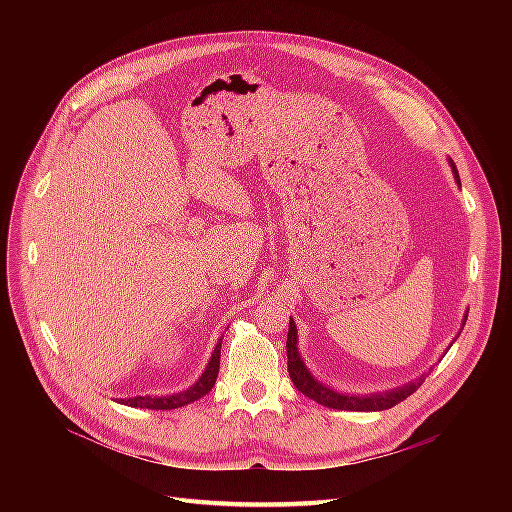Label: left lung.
I'll use <instances>...</instances> for the list:
<instances>
[{
	"label": "left lung",
	"instance_id": "left-lung-1",
	"mask_svg": "<svg viewBox=\"0 0 512 512\" xmlns=\"http://www.w3.org/2000/svg\"><path fill=\"white\" fill-rule=\"evenodd\" d=\"M452 172H454V180L458 186L460 184V176L456 170V164L452 158H448ZM468 314H464L462 326L466 324ZM456 340V338H454ZM287 371H289V379L294 381L296 389L306 395L308 399L330 407V409H340V411H385L395 407L397 403L405 401L409 395H413L421 383L425 381V375H419L417 379L399 385L395 389L389 391H379V393H367V395H352V393H342V391H334L332 387L324 385L322 381H318L306 367V362L298 350V326L294 322V318H289V328H287ZM452 346V344H450ZM431 371V369H429Z\"/></svg>",
	"mask_w": 512,
	"mask_h": 512
}]
</instances>
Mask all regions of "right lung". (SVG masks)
<instances>
[{"instance_id":"right-lung-1","label":"right lung","mask_w":512,"mask_h":512,"mask_svg":"<svg viewBox=\"0 0 512 512\" xmlns=\"http://www.w3.org/2000/svg\"><path fill=\"white\" fill-rule=\"evenodd\" d=\"M221 342L223 336L218 338L214 352L206 364L204 373L200 375V379L190 385L188 389L180 391V393H172V395H162V397H154V395H137V397H129V399H115L121 405L127 407H137V409H156V411H168V409H178L184 407L188 403H194L198 399H202L204 395L210 393V389L216 383L218 377V367H221Z\"/></svg>"}]
</instances>
